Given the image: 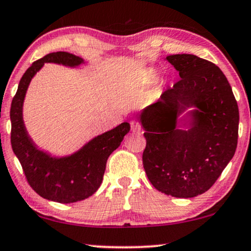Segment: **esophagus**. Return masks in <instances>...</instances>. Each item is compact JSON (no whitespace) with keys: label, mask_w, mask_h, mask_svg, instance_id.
<instances>
[{"label":"esophagus","mask_w":251,"mask_h":251,"mask_svg":"<svg viewBox=\"0 0 251 251\" xmlns=\"http://www.w3.org/2000/svg\"><path fill=\"white\" fill-rule=\"evenodd\" d=\"M131 130L133 132H139L142 130V126L141 123L137 121H132L131 122Z\"/></svg>","instance_id":"esophagus-1"}]
</instances>
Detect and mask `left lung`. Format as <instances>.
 <instances>
[{
    "label": "left lung",
    "mask_w": 251,
    "mask_h": 251,
    "mask_svg": "<svg viewBox=\"0 0 251 251\" xmlns=\"http://www.w3.org/2000/svg\"><path fill=\"white\" fill-rule=\"evenodd\" d=\"M180 79L139 115L146 146L143 166L155 189L177 198L204 194L233 158L239 136V107L223 71L191 54L166 57ZM188 106L193 126L176 128Z\"/></svg>",
    "instance_id": "1"
}]
</instances>
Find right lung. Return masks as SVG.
<instances>
[{
    "label": "right lung",
    "instance_id": "add662e5",
    "mask_svg": "<svg viewBox=\"0 0 251 251\" xmlns=\"http://www.w3.org/2000/svg\"><path fill=\"white\" fill-rule=\"evenodd\" d=\"M46 62L76 67L83 63V58L67 51H56L33 62L25 71L11 102V146L26 180L35 193L57 203H75L92 196L100 187L107 159L121 144L123 137L129 132L130 125L123 122L97 136L70 157L51 158L39 151L26 132L22 108L32 77Z\"/></svg>",
    "mask_w": 251,
    "mask_h": 251
}]
</instances>
